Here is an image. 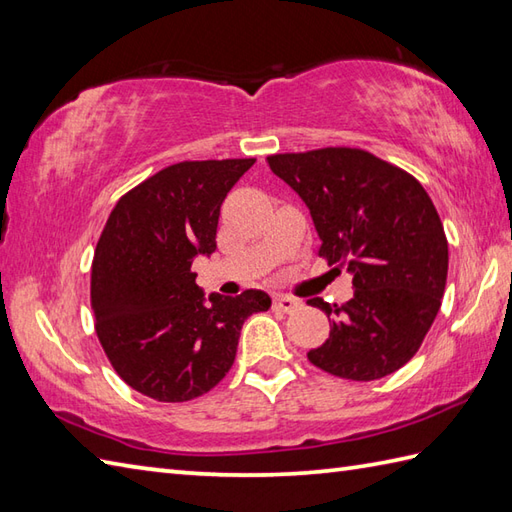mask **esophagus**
Here are the masks:
<instances>
[{"mask_svg":"<svg viewBox=\"0 0 512 512\" xmlns=\"http://www.w3.org/2000/svg\"><path fill=\"white\" fill-rule=\"evenodd\" d=\"M299 306H301V303L297 299L286 297V295H277L273 299V308L279 310V312H295Z\"/></svg>","mask_w":512,"mask_h":512,"instance_id":"obj_1","label":"esophagus"}]
</instances>
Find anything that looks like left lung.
Instances as JSON below:
<instances>
[{"label":"left lung","mask_w":512,"mask_h":512,"mask_svg":"<svg viewBox=\"0 0 512 512\" xmlns=\"http://www.w3.org/2000/svg\"><path fill=\"white\" fill-rule=\"evenodd\" d=\"M268 165L310 209L319 255L352 275L343 306L308 301L330 319L310 363L347 380L394 374L420 350L447 286L449 244L429 193L365 149L275 154Z\"/></svg>","instance_id":"left-lung-1"}]
</instances>
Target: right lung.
<instances>
[{
	"mask_svg": "<svg viewBox=\"0 0 512 512\" xmlns=\"http://www.w3.org/2000/svg\"><path fill=\"white\" fill-rule=\"evenodd\" d=\"M255 158L184 160L116 202L92 262L94 328L116 374L158 402L211 391L233 367L239 332L270 308L262 290L204 292L191 264L215 250L220 206Z\"/></svg>",
	"mask_w": 512,
	"mask_h": 512,
	"instance_id": "1",
	"label": "right lung"
}]
</instances>
